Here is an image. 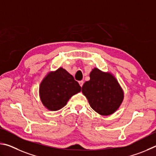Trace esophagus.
<instances>
[{"label":"esophagus","mask_w":156,"mask_h":156,"mask_svg":"<svg viewBox=\"0 0 156 156\" xmlns=\"http://www.w3.org/2000/svg\"><path fill=\"white\" fill-rule=\"evenodd\" d=\"M79 83H80V85L81 87L83 86V81H79Z\"/></svg>","instance_id":"1"}]
</instances>
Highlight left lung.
<instances>
[{
    "mask_svg": "<svg viewBox=\"0 0 156 156\" xmlns=\"http://www.w3.org/2000/svg\"><path fill=\"white\" fill-rule=\"evenodd\" d=\"M90 80L82 86V93L89 104L98 114L108 116L118 110L124 98V92L116 79L110 73L94 68L90 73Z\"/></svg>",
    "mask_w": 156,
    "mask_h": 156,
    "instance_id": "obj_1",
    "label": "left lung"
}]
</instances>
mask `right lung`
Instances as JSON below:
<instances>
[{
    "instance_id": "right-lung-1",
    "label": "right lung",
    "mask_w": 156,
    "mask_h": 156,
    "mask_svg": "<svg viewBox=\"0 0 156 156\" xmlns=\"http://www.w3.org/2000/svg\"><path fill=\"white\" fill-rule=\"evenodd\" d=\"M81 91V86L63 68L48 73L40 83L39 94L42 104L51 111L66 105L71 97Z\"/></svg>"
}]
</instances>
